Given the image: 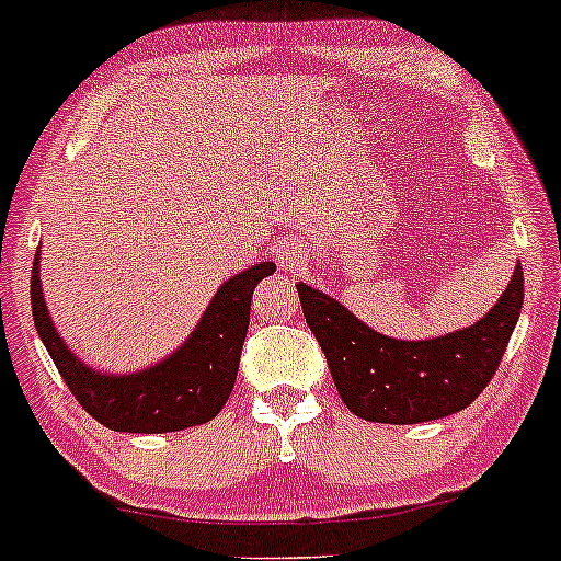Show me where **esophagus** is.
<instances>
[{
	"mask_svg": "<svg viewBox=\"0 0 561 561\" xmlns=\"http://www.w3.org/2000/svg\"><path fill=\"white\" fill-rule=\"evenodd\" d=\"M302 263H306V250L298 248V244H285L279 250V266L287 268V272H295Z\"/></svg>",
	"mask_w": 561,
	"mask_h": 561,
	"instance_id": "1",
	"label": "esophagus"
}]
</instances>
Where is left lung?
<instances>
[{"label": "left lung", "mask_w": 561, "mask_h": 561, "mask_svg": "<svg viewBox=\"0 0 561 561\" xmlns=\"http://www.w3.org/2000/svg\"><path fill=\"white\" fill-rule=\"evenodd\" d=\"M295 287L343 403L362 420L385 424L433 422L467 409L499 369L525 298L523 266H517L478 324L409 343L375 332L306 282Z\"/></svg>", "instance_id": "1"}]
</instances>
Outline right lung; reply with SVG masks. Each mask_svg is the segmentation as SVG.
<instances>
[{
	"label": "right lung",
	"mask_w": 561,
	"mask_h": 561,
	"mask_svg": "<svg viewBox=\"0 0 561 561\" xmlns=\"http://www.w3.org/2000/svg\"><path fill=\"white\" fill-rule=\"evenodd\" d=\"M274 272V263L266 261L231 276L173 356L124 377L89 369L62 343L42 295L38 255L31 272V311L57 371L89 416L115 433H176L210 422L224 409L240 369L253 289Z\"/></svg>",
	"instance_id": "1"
}]
</instances>
